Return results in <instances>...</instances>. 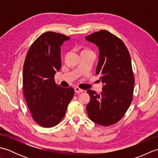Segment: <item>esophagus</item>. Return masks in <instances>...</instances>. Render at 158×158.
I'll return each mask as SVG.
<instances>
[{
    "label": "esophagus",
    "instance_id": "1",
    "mask_svg": "<svg viewBox=\"0 0 158 158\" xmlns=\"http://www.w3.org/2000/svg\"><path fill=\"white\" fill-rule=\"evenodd\" d=\"M83 91H84V90L80 89L79 88H78V87H75V92L76 93H81V92H83Z\"/></svg>",
    "mask_w": 158,
    "mask_h": 158
}]
</instances>
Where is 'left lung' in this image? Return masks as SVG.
<instances>
[{
  "mask_svg": "<svg viewBox=\"0 0 158 158\" xmlns=\"http://www.w3.org/2000/svg\"><path fill=\"white\" fill-rule=\"evenodd\" d=\"M85 39L99 49L96 73L104 84L100 94L87 91L90 96L87 112L96 123L113 125L125 115L133 98L135 77L130 53L122 40L105 30Z\"/></svg>",
  "mask_w": 158,
  "mask_h": 158,
  "instance_id": "obj_1",
  "label": "left lung"
}]
</instances>
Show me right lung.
I'll return each mask as SVG.
<instances>
[{"instance_id": "right-lung-1", "label": "right lung", "mask_w": 158, "mask_h": 158, "mask_svg": "<svg viewBox=\"0 0 158 158\" xmlns=\"http://www.w3.org/2000/svg\"><path fill=\"white\" fill-rule=\"evenodd\" d=\"M70 37L54 32L43 33L32 43L23 69V92L32 119L45 127L56 126L64 117L74 89L55 82L61 68L60 47Z\"/></svg>"}]
</instances>
